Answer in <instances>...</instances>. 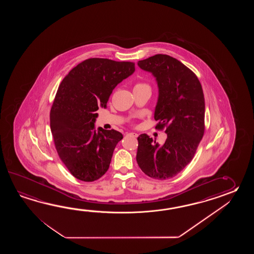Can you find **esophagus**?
<instances>
[{
	"instance_id": "esophagus-1",
	"label": "esophagus",
	"mask_w": 254,
	"mask_h": 254,
	"mask_svg": "<svg viewBox=\"0 0 254 254\" xmlns=\"http://www.w3.org/2000/svg\"><path fill=\"white\" fill-rule=\"evenodd\" d=\"M127 134L130 135V136H133V137H137L138 134L136 132H127Z\"/></svg>"
}]
</instances>
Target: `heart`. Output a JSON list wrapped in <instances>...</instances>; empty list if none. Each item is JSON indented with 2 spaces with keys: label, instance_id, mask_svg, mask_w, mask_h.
<instances>
[{
  "label": "heart",
  "instance_id": "1",
  "mask_svg": "<svg viewBox=\"0 0 254 254\" xmlns=\"http://www.w3.org/2000/svg\"><path fill=\"white\" fill-rule=\"evenodd\" d=\"M133 90H150L151 91V88L150 85L145 82H138L135 84Z\"/></svg>",
  "mask_w": 254,
  "mask_h": 254
}]
</instances>
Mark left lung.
I'll return each mask as SVG.
<instances>
[{"instance_id":"1","label":"left lung","mask_w":254,"mask_h":254,"mask_svg":"<svg viewBox=\"0 0 254 254\" xmlns=\"http://www.w3.org/2000/svg\"><path fill=\"white\" fill-rule=\"evenodd\" d=\"M158 85L154 119L156 129L166 127L167 139L160 145L148 135L138 137L137 163L151 178H173L192 160L204 133L205 102L197 76L173 57L156 54L138 62Z\"/></svg>"}]
</instances>
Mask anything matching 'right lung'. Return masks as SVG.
Listing matches in <instances>:
<instances>
[{
	"label": "right lung",
	"mask_w": 254,
	"mask_h": 254,
	"mask_svg": "<svg viewBox=\"0 0 254 254\" xmlns=\"http://www.w3.org/2000/svg\"><path fill=\"white\" fill-rule=\"evenodd\" d=\"M133 63L103 58L85 60L61 82L50 114L59 157L78 180L93 182L108 171L123 134L95 129L99 107L106 108L114 88L135 70Z\"/></svg>",
	"instance_id": "right-lung-1"
}]
</instances>
